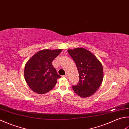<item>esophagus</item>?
Returning <instances> with one entry per match:
<instances>
[{
  "label": "esophagus",
  "mask_w": 129,
  "mask_h": 129,
  "mask_svg": "<svg viewBox=\"0 0 129 129\" xmlns=\"http://www.w3.org/2000/svg\"><path fill=\"white\" fill-rule=\"evenodd\" d=\"M63 77H65V78H67V77H68V74H65V75H64Z\"/></svg>",
  "instance_id": "obj_1"
}]
</instances>
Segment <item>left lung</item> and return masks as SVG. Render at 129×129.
Instances as JSON below:
<instances>
[{
	"label": "left lung",
	"instance_id": "obj_1",
	"mask_svg": "<svg viewBox=\"0 0 129 129\" xmlns=\"http://www.w3.org/2000/svg\"><path fill=\"white\" fill-rule=\"evenodd\" d=\"M68 51L76 64L79 75V83L73 85V89L82 98L89 97L102 84L103 78L102 64L92 52L84 48L69 49Z\"/></svg>",
	"mask_w": 129,
	"mask_h": 129
}]
</instances>
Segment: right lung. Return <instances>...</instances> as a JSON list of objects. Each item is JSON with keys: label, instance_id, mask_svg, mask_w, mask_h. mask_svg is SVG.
<instances>
[{"label": "right lung", "instance_id": "right-lung-1", "mask_svg": "<svg viewBox=\"0 0 129 129\" xmlns=\"http://www.w3.org/2000/svg\"><path fill=\"white\" fill-rule=\"evenodd\" d=\"M61 51V49L42 50L27 61L24 67V78L33 91L45 94L55 87L61 76L57 74L52 62Z\"/></svg>", "mask_w": 129, "mask_h": 129}]
</instances>
